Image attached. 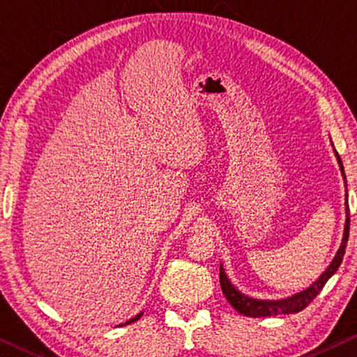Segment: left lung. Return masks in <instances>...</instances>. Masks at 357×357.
Here are the masks:
<instances>
[{
  "instance_id": "1",
  "label": "left lung",
  "mask_w": 357,
  "mask_h": 357,
  "mask_svg": "<svg viewBox=\"0 0 357 357\" xmlns=\"http://www.w3.org/2000/svg\"><path fill=\"white\" fill-rule=\"evenodd\" d=\"M333 146V143H331ZM335 151L336 160L340 164V170L341 175H343L344 180V187H346V193H344V208H346V222H344V231H343V238H341V245L336 252V255L328 268L321 273L319 276V280L312 282L309 287H305L304 291L296 292L286 299H255V297L245 296L243 292L237 289L236 286L232 284L231 280H229L226 271L221 265V270H219V281H221V289L222 294L226 296V299L229 301L234 309H236L238 314L245 315V317H271V315H287V314H297V312L304 310L307 305L310 304L312 301L315 299L317 296L320 294V291L324 289V286L326 284V281L330 280L331 276L335 275L336 270H338L341 261H343L344 252H346V243H348V237H349V204H348V182H346V175H344V167L343 162H341L340 154Z\"/></svg>"
}]
</instances>
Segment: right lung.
Listing matches in <instances>:
<instances>
[{
  "label": "right lung",
  "instance_id": "obj_1",
  "mask_svg": "<svg viewBox=\"0 0 357 357\" xmlns=\"http://www.w3.org/2000/svg\"><path fill=\"white\" fill-rule=\"evenodd\" d=\"M141 315H143V312H139L138 315L133 317V319H130L128 321H125V324H121V325H130V324H133V321H136V320H139V319H141ZM121 325H120V326H121Z\"/></svg>",
  "mask_w": 357,
  "mask_h": 357
}]
</instances>
